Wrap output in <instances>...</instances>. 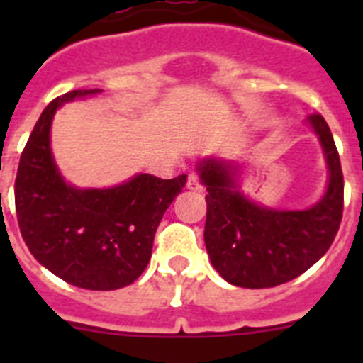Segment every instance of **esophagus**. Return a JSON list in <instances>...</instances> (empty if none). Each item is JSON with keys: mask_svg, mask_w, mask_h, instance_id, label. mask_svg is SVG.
Returning <instances> with one entry per match:
<instances>
[{"mask_svg": "<svg viewBox=\"0 0 363 363\" xmlns=\"http://www.w3.org/2000/svg\"><path fill=\"white\" fill-rule=\"evenodd\" d=\"M187 189H191V191H196V192H200L201 189H203V185H201L200 176H198L196 172H192V174H189Z\"/></svg>", "mask_w": 363, "mask_h": 363, "instance_id": "obj_1", "label": "esophagus"}]
</instances>
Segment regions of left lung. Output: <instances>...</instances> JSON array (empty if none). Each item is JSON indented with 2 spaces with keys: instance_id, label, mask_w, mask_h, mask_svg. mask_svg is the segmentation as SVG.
I'll use <instances>...</instances> for the list:
<instances>
[{
  "instance_id": "1",
  "label": "left lung",
  "mask_w": 363,
  "mask_h": 363,
  "mask_svg": "<svg viewBox=\"0 0 363 363\" xmlns=\"http://www.w3.org/2000/svg\"><path fill=\"white\" fill-rule=\"evenodd\" d=\"M329 167L322 200L307 211H274L251 201L234 184V167L216 160L200 165L207 187L205 247L211 264L229 284L245 289L277 287L313 267L331 247L344 213V174L331 129L311 114Z\"/></svg>"
}]
</instances>
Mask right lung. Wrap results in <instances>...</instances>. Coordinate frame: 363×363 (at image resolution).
Instances as JSON below:
<instances>
[{
  "label": "right lung",
  "instance_id": "obj_1",
  "mask_svg": "<svg viewBox=\"0 0 363 363\" xmlns=\"http://www.w3.org/2000/svg\"><path fill=\"white\" fill-rule=\"evenodd\" d=\"M96 92L70 91L41 112L19 160L16 214L28 251L43 267L82 289L114 291L145 271L156 229L187 174L172 179L138 174L111 189L67 185L50 152L54 112Z\"/></svg>",
  "mask_w": 363,
  "mask_h": 363
}]
</instances>
